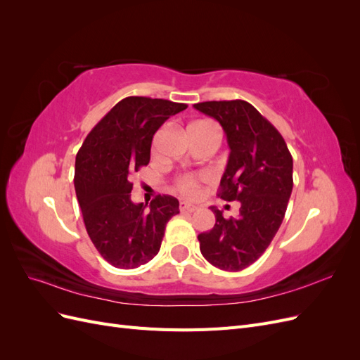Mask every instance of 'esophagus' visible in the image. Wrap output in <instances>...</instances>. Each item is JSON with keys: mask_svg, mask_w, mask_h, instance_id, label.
<instances>
[{"mask_svg": "<svg viewBox=\"0 0 360 360\" xmlns=\"http://www.w3.org/2000/svg\"><path fill=\"white\" fill-rule=\"evenodd\" d=\"M180 210L184 212V213H192V212L197 210V205H193V204H191V202L183 201V202H180Z\"/></svg>", "mask_w": 360, "mask_h": 360, "instance_id": "obj_1", "label": "esophagus"}]
</instances>
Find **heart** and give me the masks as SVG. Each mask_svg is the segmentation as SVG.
Masks as SVG:
<instances>
[{
  "label": "heart",
  "instance_id": "heart-1",
  "mask_svg": "<svg viewBox=\"0 0 360 360\" xmlns=\"http://www.w3.org/2000/svg\"><path fill=\"white\" fill-rule=\"evenodd\" d=\"M197 124V126H209L210 123L207 122H195L191 126ZM205 180L204 174H184L180 179L176 181V188L180 193H183L184 197H195L198 193V189L201 186V183Z\"/></svg>",
  "mask_w": 360,
  "mask_h": 360
}]
</instances>
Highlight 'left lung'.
<instances>
[{"instance_id":"left-lung-1","label":"left lung","mask_w":360,"mask_h":360,"mask_svg":"<svg viewBox=\"0 0 360 360\" xmlns=\"http://www.w3.org/2000/svg\"><path fill=\"white\" fill-rule=\"evenodd\" d=\"M193 108L222 126L230 147L217 197L240 202V214L230 219L210 207L216 224L198 236L201 254L221 270H243L264 254L284 219L292 158L276 127L250 103L213 101Z\"/></svg>"}]
</instances>
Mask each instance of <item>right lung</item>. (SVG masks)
<instances>
[{
	"label": "right lung",
	"instance_id": "obj_1",
	"mask_svg": "<svg viewBox=\"0 0 360 360\" xmlns=\"http://www.w3.org/2000/svg\"><path fill=\"white\" fill-rule=\"evenodd\" d=\"M188 105L130 96L120 101L85 138L75 162V191L84 224L99 254L118 269H135L158 255L179 200L158 195L130 200L132 174L148 165L153 135Z\"/></svg>",
	"mask_w": 360,
	"mask_h": 360
}]
</instances>
